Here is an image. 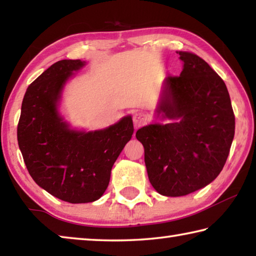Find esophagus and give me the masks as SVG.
<instances>
[{"label":"esophagus","mask_w":256,"mask_h":256,"mask_svg":"<svg viewBox=\"0 0 256 256\" xmlns=\"http://www.w3.org/2000/svg\"><path fill=\"white\" fill-rule=\"evenodd\" d=\"M146 122V115L144 114V112H136V114L133 115V123L136 125V128L141 126V125H144Z\"/></svg>","instance_id":"obj_1"}]
</instances>
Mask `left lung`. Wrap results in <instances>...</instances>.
I'll list each match as a JSON object with an SVG mask.
<instances>
[{"mask_svg":"<svg viewBox=\"0 0 256 256\" xmlns=\"http://www.w3.org/2000/svg\"><path fill=\"white\" fill-rule=\"evenodd\" d=\"M184 66L164 80L156 114L172 123L149 124L136 136L144 144L151 185L159 194L183 196L204 188L226 164L235 115L224 80L200 56L177 52Z\"/></svg>","mask_w":256,"mask_h":256,"instance_id":"obj_1","label":"left lung"}]
</instances>
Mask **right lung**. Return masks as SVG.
Masks as SVG:
<instances>
[{"label": "right lung", "instance_id": "obj_1", "mask_svg": "<svg viewBox=\"0 0 256 256\" xmlns=\"http://www.w3.org/2000/svg\"><path fill=\"white\" fill-rule=\"evenodd\" d=\"M81 60H62L28 86L18 123V144L30 176L52 196L70 203L98 200L107 188L112 167L131 140L133 122L97 131L72 130L60 115L62 90Z\"/></svg>", "mask_w": 256, "mask_h": 256}]
</instances>
